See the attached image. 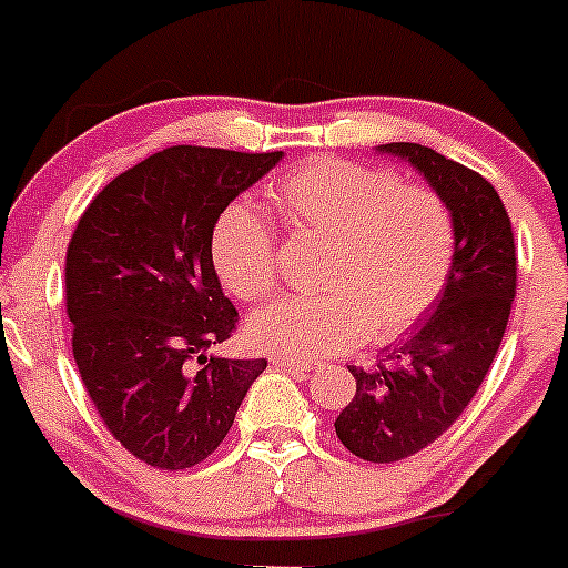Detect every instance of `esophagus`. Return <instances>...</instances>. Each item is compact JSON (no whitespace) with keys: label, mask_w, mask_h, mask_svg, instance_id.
Here are the masks:
<instances>
[{"label":"esophagus","mask_w":568,"mask_h":568,"mask_svg":"<svg viewBox=\"0 0 568 568\" xmlns=\"http://www.w3.org/2000/svg\"><path fill=\"white\" fill-rule=\"evenodd\" d=\"M274 366H280V369H288V372H298V375H304V372L313 369V364H307V361H298V358H288V355H274L272 358Z\"/></svg>","instance_id":"1"}]
</instances>
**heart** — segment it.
Segmentation results:
<instances>
[{"label": "heart", "instance_id": "obj_1", "mask_svg": "<svg viewBox=\"0 0 568 568\" xmlns=\"http://www.w3.org/2000/svg\"><path fill=\"white\" fill-rule=\"evenodd\" d=\"M294 234L326 242L323 294L274 302L251 321V339L280 355L342 353L369 339H402L436 307L458 255L450 204L428 185L347 159H315L272 185ZM213 264L229 294L266 302L280 283L277 226L253 202L223 210Z\"/></svg>", "mask_w": 568, "mask_h": 568}]
</instances>
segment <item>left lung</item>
Masks as SVG:
<instances>
[{
    "label": "left lung",
    "instance_id": "1",
    "mask_svg": "<svg viewBox=\"0 0 568 568\" xmlns=\"http://www.w3.org/2000/svg\"><path fill=\"white\" fill-rule=\"evenodd\" d=\"M379 151L413 161L450 204L458 232L456 266L434 315L375 369L351 366L355 396L334 423L353 456L394 464L439 439L475 398L507 332L517 255L501 196L483 174L415 142Z\"/></svg>",
    "mask_w": 568,
    "mask_h": 568
}]
</instances>
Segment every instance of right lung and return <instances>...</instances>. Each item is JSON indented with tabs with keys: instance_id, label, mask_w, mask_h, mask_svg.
<instances>
[{
	"instance_id": "1",
	"label": "right lung",
	"mask_w": 568,
	"mask_h": 568,
	"mask_svg": "<svg viewBox=\"0 0 568 568\" xmlns=\"http://www.w3.org/2000/svg\"><path fill=\"white\" fill-rule=\"evenodd\" d=\"M283 151L174 145L110 180L67 247L72 355L108 432L164 471L221 447L266 358H213L236 332L213 266V229L229 202Z\"/></svg>"
}]
</instances>
